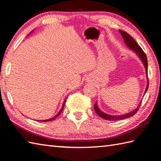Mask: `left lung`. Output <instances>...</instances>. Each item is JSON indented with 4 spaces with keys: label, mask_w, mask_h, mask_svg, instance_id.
Here are the masks:
<instances>
[{
    "label": "left lung",
    "mask_w": 161,
    "mask_h": 161,
    "mask_svg": "<svg viewBox=\"0 0 161 161\" xmlns=\"http://www.w3.org/2000/svg\"><path fill=\"white\" fill-rule=\"evenodd\" d=\"M119 32L121 34L122 38L125 41L126 46L128 47H129V49L132 50L133 52L137 54L138 57L140 58V59L141 60L143 65H144L145 70H146L147 79V84L146 89H145V93H144V94H145L147 91V89H148V86H149V81H148V77H147L148 63H147V59L146 54L144 52H143V50H142L141 47L139 46L138 44L136 43V41L133 39L132 37L129 35V34H127L125 32H123V31H122V30H119ZM141 102H140L138 107L135 108L134 110L131 111V112H129V113H127V114H123V115H112L105 114V113L102 111L100 109L98 108L97 102L94 105V109H95V111L96 112V114L99 116H100L102 118H103L104 119H107V120H119V119H123L130 118V117H131V116H133V115H135L136 113L138 111V108L140 107V106H141Z\"/></svg>",
    "instance_id": "left-lung-1"
}]
</instances>
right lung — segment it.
Returning <instances> with one entry per match:
<instances>
[{"label": "right lung", "mask_w": 161, "mask_h": 161, "mask_svg": "<svg viewBox=\"0 0 161 161\" xmlns=\"http://www.w3.org/2000/svg\"><path fill=\"white\" fill-rule=\"evenodd\" d=\"M33 32V30L32 31L30 32V33H32ZM66 98L65 99V100L64 101V103H63V105H62V107H61V108L60 109V111L58 112V114L56 115H54L53 118H50V119H44V120H37V121H42V122H49V121H53V120H54V119L55 118H57L58 116H59L60 114H61V113L62 112V111H63V108H64V105H65V103H66Z\"/></svg>", "instance_id": "obj_1"}]
</instances>
